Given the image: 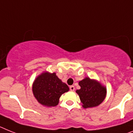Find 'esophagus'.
<instances>
[{
    "mask_svg": "<svg viewBox=\"0 0 133 133\" xmlns=\"http://www.w3.org/2000/svg\"><path fill=\"white\" fill-rule=\"evenodd\" d=\"M70 91H74L75 90V87H74V86H70Z\"/></svg>",
    "mask_w": 133,
    "mask_h": 133,
    "instance_id": "1",
    "label": "esophagus"
}]
</instances>
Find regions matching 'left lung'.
Returning a JSON list of instances; mask_svg holds the SVG:
<instances>
[{
	"mask_svg": "<svg viewBox=\"0 0 133 133\" xmlns=\"http://www.w3.org/2000/svg\"><path fill=\"white\" fill-rule=\"evenodd\" d=\"M80 89L76 90L84 108L98 106L106 96V88L100 82L90 78H85L78 82Z\"/></svg>",
	"mask_w": 133,
	"mask_h": 133,
	"instance_id": "1",
	"label": "left lung"
}]
</instances>
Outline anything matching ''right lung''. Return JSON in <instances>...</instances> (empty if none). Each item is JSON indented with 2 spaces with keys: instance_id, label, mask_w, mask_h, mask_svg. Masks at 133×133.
Listing matches in <instances>:
<instances>
[{
  "instance_id": "obj_1",
  "label": "right lung",
  "mask_w": 133,
  "mask_h": 133,
  "mask_svg": "<svg viewBox=\"0 0 133 133\" xmlns=\"http://www.w3.org/2000/svg\"><path fill=\"white\" fill-rule=\"evenodd\" d=\"M68 91V86L55 73L43 72L35 79L32 85L33 94L36 100L47 107L56 106L61 95Z\"/></svg>"
}]
</instances>
